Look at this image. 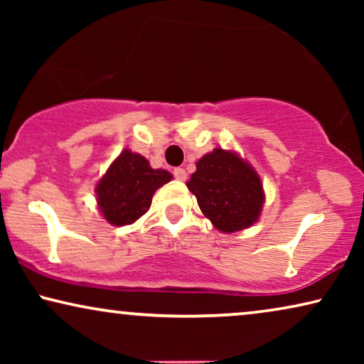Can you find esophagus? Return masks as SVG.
Here are the masks:
<instances>
[{"label": "esophagus", "mask_w": 364, "mask_h": 364, "mask_svg": "<svg viewBox=\"0 0 364 364\" xmlns=\"http://www.w3.org/2000/svg\"><path fill=\"white\" fill-rule=\"evenodd\" d=\"M173 177H176L177 181L182 182V181H186V178H187V172L183 171L182 167H177V168H173Z\"/></svg>", "instance_id": "1"}]
</instances>
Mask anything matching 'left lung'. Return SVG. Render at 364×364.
I'll return each mask as SVG.
<instances>
[{
	"instance_id": "obj_1",
	"label": "left lung",
	"mask_w": 364,
	"mask_h": 364,
	"mask_svg": "<svg viewBox=\"0 0 364 364\" xmlns=\"http://www.w3.org/2000/svg\"><path fill=\"white\" fill-rule=\"evenodd\" d=\"M187 187L203 215L225 233L253 225L265 200L258 173L237 154L223 149H213L197 162Z\"/></svg>"
}]
</instances>
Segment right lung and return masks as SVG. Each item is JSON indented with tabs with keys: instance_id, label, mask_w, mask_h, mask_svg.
<instances>
[{
	"instance_id": "obj_1",
	"label": "right lung",
	"mask_w": 364,
	"mask_h": 364,
	"mask_svg": "<svg viewBox=\"0 0 364 364\" xmlns=\"http://www.w3.org/2000/svg\"><path fill=\"white\" fill-rule=\"evenodd\" d=\"M168 181L171 172L152 168L146 157L126 149L97 183L99 208L112 225H129L149 210L154 192Z\"/></svg>"
}]
</instances>
